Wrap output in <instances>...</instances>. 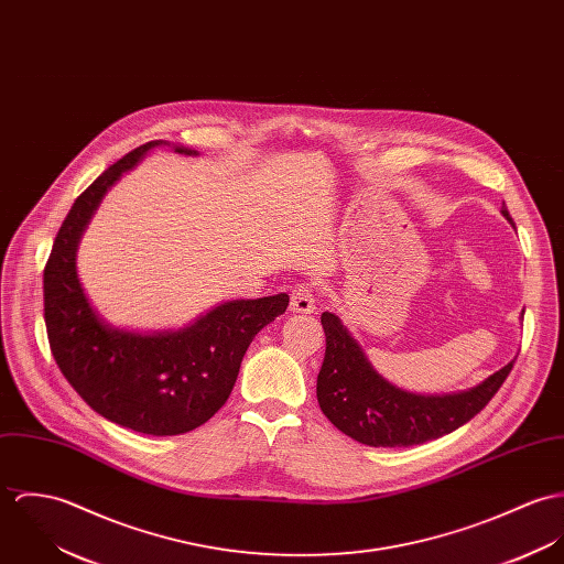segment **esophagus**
I'll use <instances>...</instances> for the list:
<instances>
[{"label": "esophagus", "instance_id": "obj_1", "mask_svg": "<svg viewBox=\"0 0 564 564\" xmlns=\"http://www.w3.org/2000/svg\"><path fill=\"white\" fill-rule=\"evenodd\" d=\"M290 312H315V296H313V290L310 283H299V285L292 290V296H290Z\"/></svg>", "mask_w": 564, "mask_h": 564}]
</instances>
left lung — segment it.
<instances>
[{
    "label": "left lung",
    "instance_id": "8db88e82",
    "mask_svg": "<svg viewBox=\"0 0 564 564\" xmlns=\"http://www.w3.org/2000/svg\"><path fill=\"white\" fill-rule=\"evenodd\" d=\"M501 214L512 220L506 207ZM319 319L326 335L315 387L319 409L344 435L372 447H409L456 431L489 404L514 364L463 393L415 395L376 372L335 313Z\"/></svg>",
    "mask_w": 564,
    "mask_h": 564
}]
</instances>
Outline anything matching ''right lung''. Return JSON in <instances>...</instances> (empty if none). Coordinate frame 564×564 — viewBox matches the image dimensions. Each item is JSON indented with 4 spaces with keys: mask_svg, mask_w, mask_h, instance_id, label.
Returning <instances> with one entry per match:
<instances>
[{
    "mask_svg": "<svg viewBox=\"0 0 564 564\" xmlns=\"http://www.w3.org/2000/svg\"><path fill=\"white\" fill-rule=\"evenodd\" d=\"M155 144L129 151L75 198L45 263L43 296L52 355L82 400L123 429L166 437L198 429L227 402L252 337L290 296L225 303L166 335L123 333L97 317L75 270L79 236L106 189Z\"/></svg>",
    "mask_w": 564,
    "mask_h": 564,
    "instance_id": "1",
    "label": "right lung"
}]
</instances>
